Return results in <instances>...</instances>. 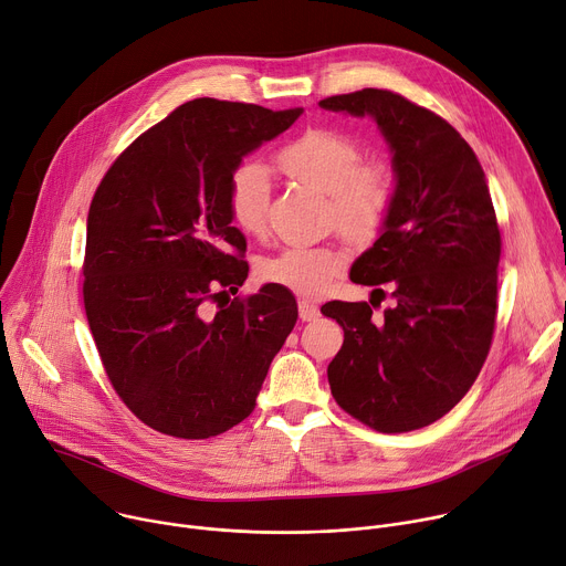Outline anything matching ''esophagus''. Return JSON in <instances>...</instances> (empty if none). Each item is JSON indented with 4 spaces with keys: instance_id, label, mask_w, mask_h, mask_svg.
<instances>
[{
    "instance_id": "1",
    "label": "esophagus",
    "mask_w": 566,
    "mask_h": 566,
    "mask_svg": "<svg viewBox=\"0 0 566 566\" xmlns=\"http://www.w3.org/2000/svg\"><path fill=\"white\" fill-rule=\"evenodd\" d=\"M297 310H300V321H304V323L316 321V318L321 316L318 306H316L314 302H310V300H300V302H297Z\"/></svg>"
}]
</instances>
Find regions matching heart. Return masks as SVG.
Returning <instances> with one entry per match:
<instances>
[{
    "instance_id": "1",
    "label": "heart",
    "mask_w": 566,
    "mask_h": 566,
    "mask_svg": "<svg viewBox=\"0 0 566 566\" xmlns=\"http://www.w3.org/2000/svg\"><path fill=\"white\" fill-rule=\"evenodd\" d=\"M277 165L289 178L329 193L336 221L354 237H373L392 208V169L377 160L358 165V146L345 133L304 130L277 150ZM269 196V169L254 160L241 163L228 182L232 221L248 234H260L266 228ZM345 264L347 254L338 245L286 248L262 264V277L300 295H321Z\"/></svg>"
}]
</instances>
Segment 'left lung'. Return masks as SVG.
Listing matches in <instances>:
<instances>
[{
	"instance_id": "obj_1",
	"label": "left lung",
	"mask_w": 566,
	"mask_h": 566,
	"mask_svg": "<svg viewBox=\"0 0 566 566\" xmlns=\"http://www.w3.org/2000/svg\"><path fill=\"white\" fill-rule=\"evenodd\" d=\"M321 108L373 117L395 174L379 237L349 271L356 284H390L395 304L384 318L373 300L323 304L345 332L329 388L381 433L422 429L465 397L492 343L501 234L485 174L451 124L395 92L366 87Z\"/></svg>"
}]
</instances>
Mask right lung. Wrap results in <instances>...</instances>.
Returning a JSON list of instances; mask_svg holds the SVG:
<instances>
[{
	"instance_id": "1",
	"label": "right lung",
	"mask_w": 566,
	"mask_h": 566,
	"mask_svg": "<svg viewBox=\"0 0 566 566\" xmlns=\"http://www.w3.org/2000/svg\"><path fill=\"white\" fill-rule=\"evenodd\" d=\"M302 108L193 98L139 135L101 180L87 214L83 302L106 375L160 433L219 436L245 420L297 321L289 289L248 300L228 182ZM208 301L220 310L210 315Z\"/></svg>"
}]
</instances>
